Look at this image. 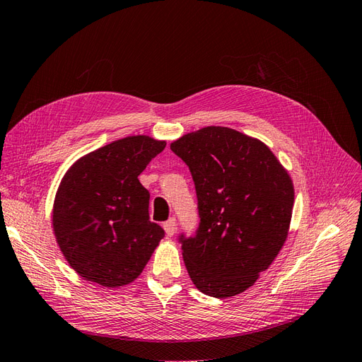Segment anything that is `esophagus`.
<instances>
[{"mask_svg":"<svg viewBox=\"0 0 362 362\" xmlns=\"http://www.w3.org/2000/svg\"><path fill=\"white\" fill-rule=\"evenodd\" d=\"M164 230L167 233V236L171 238L174 235V231H176V218H170L168 221H165Z\"/></svg>","mask_w":362,"mask_h":362,"instance_id":"obj_1","label":"esophagus"}]
</instances>
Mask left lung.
Instances as JSON below:
<instances>
[{"label": "left lung", "instance_id": "8db88e82", "mask_svg": "<svg viewBox=\"0 0 362 362\" xmlns=\"http://www.w3.org/2000/svg\"><path fill=\"white\" fill-rule=\"evenodd\" d=\"M192 174L200 226L180 235L195 287L231 298L251 287L288 235L295 189L287 170L260 139L207 126L171 143Z\"/></svg>", "mask_w": 362, "mask_h": 362}]
</instances>
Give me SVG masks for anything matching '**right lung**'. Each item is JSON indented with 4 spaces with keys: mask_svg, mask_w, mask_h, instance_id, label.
Returning <instances> with one entry per match:
<instances>
[{
    "mask_svg": "<svg viewBox=\"0 0 362 362\" xmlns=\"http://www.w3.org/2000/svg\"><path fill=\"white\" fill-rule=\"evenodd\" d=\"M126 136L79 158L58 186L52 228L64 259L87 281L122 287L143 272L164 230L148 218L150 194L138 176L165 148Z\"/></svg>",
    "mask_w": 362,
    "mask_h": 362,
    "instance_id": "add662e5",
    "label": "right lung"
}]
</instances>
